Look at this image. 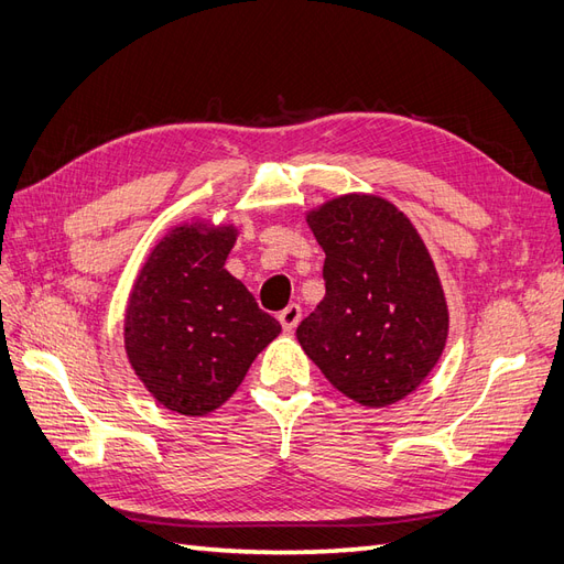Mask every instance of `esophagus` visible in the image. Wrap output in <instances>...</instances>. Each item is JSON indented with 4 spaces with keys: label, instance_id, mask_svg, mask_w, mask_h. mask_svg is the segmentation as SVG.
Returning a JSON list of instances; mask_svg holds the SVG:
<instances>
[{
    "label": "esophagus",
    "instance_id": "1",
    "mask_svg": "<svg viewBox=\"0 0 564 564\" xmlns=\"http://www.w3.org/2000/svg\"><path fill=\"white\" fill-rule=\"evenodd\" d=\"M278 319H280V324H282V329H284V332H294V329H296V324L301 322V305H296V303H289L286 308L278 315Z\"/></svg>",
    "mask_w": 564,
    "mask_h": 564
}]
</instances>
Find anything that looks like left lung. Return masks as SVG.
Listing matches in <instances>:
<instances>
[{"label": "left lung", "mask_w": 564, "mask_h": 564, "mask_svg": "<svg viewBox=\"0 0 564 564\" xmlns=\"http://www.w3.org/2000/svg\"><path fill=\"white\" fill-rule=\"evenodd\" d=\"M327 253V294L296 338L327 381L365 406L414 392L437 365L449 311L421 235L395 204L348 193L305 214Z\"/></svg>", "instance_id": "8db88e82"}]
</instances>
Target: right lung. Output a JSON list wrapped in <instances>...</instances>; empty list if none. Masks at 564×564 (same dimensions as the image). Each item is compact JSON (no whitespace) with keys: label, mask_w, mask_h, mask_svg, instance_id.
<instances>
[{"label":"right lung","mask_w":564,"mask_h":564,"mask_svg":"<svg viewBox=\"0 0 564 564\" xmlns=\"http://www.w3.org/2000/svg\"><path fill=\"white\" fill-rule=\"evenodd\" d=\"M237 235L230 224H181L152 247L133 282L124 350L135 377L169 412H214L282 332L224 268Z\"/></svg>","instance_id":"obj_1"}]
</instances>
